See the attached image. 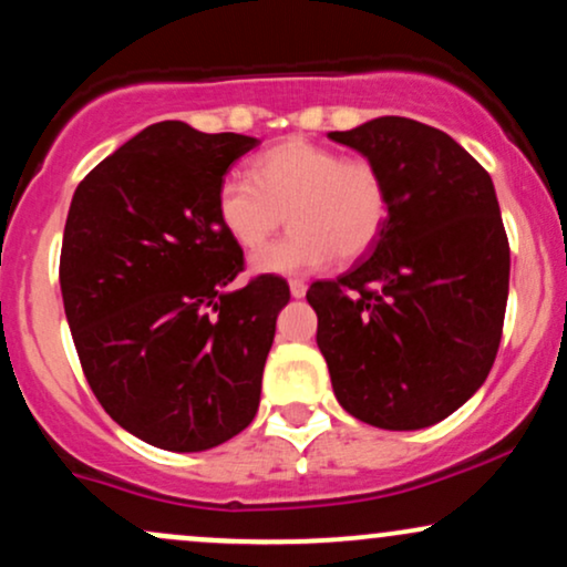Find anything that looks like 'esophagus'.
<instances>
[{
    "mask_svg": "<svg viewBox=\"0 0 567 567\" xmlns=\"http://www.w3.org/2000/svg\"><path fill=\"white\" fill-rule=\"evenodd\" d=\"M290 296L292 298H303L306 296V282H303V279H290Z\"/></svg>",
    "mask_w": 567,
    "mask_h": 567,
    "instance_id": "34e87169",
    "label": "esophagus"
}]
</instances>
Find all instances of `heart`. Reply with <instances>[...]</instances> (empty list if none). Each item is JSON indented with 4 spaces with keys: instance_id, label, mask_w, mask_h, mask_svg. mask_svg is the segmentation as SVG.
<instances>
[{
    "instance_id": "1",
    "label": "heart",
    "mask_w": 567,
    "mask_h": 567,
    "mask_svg": "<svg viewBox=\"0 0 567 567\" xmlns=\"http://www.w3.org/2000/svg\"><path fill=\"white\" fill-rule=\"evenodd\" d=\"M224 231L258 250L288 224L282 243L252 258L258 275H298L338 256L354 261L379 243L389 218V186L368 157L306 138L279 141L250 165V181L226 178L216 197Z\"/></svg>"
}]
</instances>
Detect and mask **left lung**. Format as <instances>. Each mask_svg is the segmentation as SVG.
<instances>
[{
    "instance_id": "1",
    "label": "left lung",
    "mask_w": 567,
    "mask_h": 567,
    "mask_svg": "<svg viewBox=\"0 0 567 567\" xmlns=\"http://www.w3.org/2000/svg\"><path fill=\"white\" fill-rule=\"evenodd\" d=\"M381 167L389 218L370 256L306 292L341 408L408 432L483 386L504 330L509 239L491 175L437 127L379 116L328 133Z\"/></svg>"
}]
</instances>
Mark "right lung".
Returning <instances> with one entry per match:
<instances>
[{
  "label": "right lung",
  "mask_w": 567,
  "mask_h": 567,
  "mask_svg": "<svg viewBox=\"0 0 567 567\" xmlns=\"http://www.w3.org/2000/svg\"><path fill=\"white\" fill-rule=\"evenodd\" d=\"M258 141L159 122L84 175L61 247V292L84 379L130 434L175 453L256 419L282 277L234 290L243 247L216 197Z\"/></svg>",
  "instance_id": "obj_1"
}]
</instances>
